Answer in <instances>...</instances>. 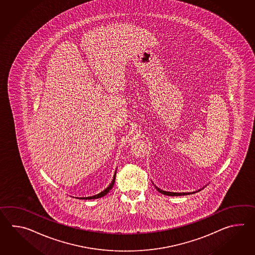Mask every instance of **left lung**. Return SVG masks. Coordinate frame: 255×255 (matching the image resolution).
<instances>
[{"instance_id":"obj_1","label":"left lung","mask_w":255,"mask_h":255,"mask_svg":"<svg viewBox=\"0 0 255 255\" xmlns=\"http://www.w3.org/2000/svg\"><path fill=\"white\" fill-rule=\"evenodd\" d=\"M153 183V182H152ZM154 184V183H153ZM155 186V188L157 189V191L158 192H160V193H162V194H164V195H167V196H183V195H189V194H193V193H195V192H198V191H200V190H202V189H201V190H196V191H193V192H170V191H165V190H160L159 188H157V186L156 185H154Z\"/></svg>"}]
</instances>
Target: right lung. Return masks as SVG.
I'll list each match as a JSON object with an SVG mask.
<instances>
[{
	"label": "right lung",
	"instance_id": "right-lung-1",
	"mask_svg": "<svg viewBox=\"0 0 255 255\" xmlns=\"http://www.w3.org/2000/svg\"><path fill=\"white\" fill-rule=\"evenodd\" d=\"M116 174H117V170L115 171L114 177H113V179H112V181H111V183L109 184V187L108 188H106L103 191H101L100 193H98L97 195L91 196V197H80V198H77V199H80V200H94V199H98V198H101V197H104L105 195H107L108 193L109 192V190H111L112 188H113V186L115 184V179H116Z\"/></svg>",
	"mask_w": 255,
	"mask_h": 255
}]
</instances>
